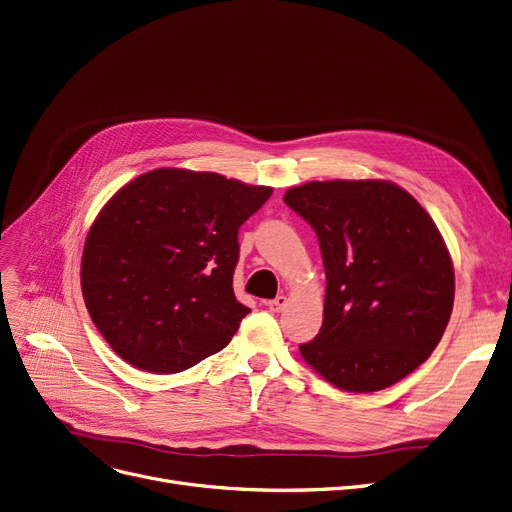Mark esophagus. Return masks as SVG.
I'll return each instance as SVG.
<instances>
[{
  "label": "esophagus",
  "instance_id": "34e87169",
  "mask_svg": "<svg viewBox=\"0 0 512 512\" xmlns=\"http://www.w3.org/2000/svg\"><path fill=\"white\" fill-rule=\"evenodd\" d=\"M265 305H268L272 311H280V309H284V305H286V297H284V295H278L276 299L265 301Z\"/></svg>",
  "mask_w": 512,
  "mask_h": 512
}]
</instances>
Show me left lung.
I'll return each mask as SVG.
<instances>
[{"mask_svg": "<svg viewBox=\"0 0 512 512\" xmlns=\"http://www.w3.org/2000/svg\"><path fill=\"white\" fill-rule=\"evenodd\" d=\"M284 203L314 228L324 320L303 360L351 393L381 391L425 362L454 305V268L435 221L383 180L309 182Z\"/></svg>", "mask_w": 512, "mask_h": 512, "instance_id": "left-lung-1", "label": "left lung"}]
</instances>
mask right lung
Wrapping results in <instances>:
<instances>
[{
  "mask_svg": "<svg viewBox=\"0 0 512 512\" xmlns=\"http://www.w3.org/2000/svg\"><path fill=\"white\" fill-rule=\"evenodd\" d=\"M272 188L188 169L123 186L85 238L81 291L100 335L146 372H182L224 349L249 307L236 301L238 230Z\"/></svg>",
  "mask_w": 512,
  "mask_h": 512,
  "instance_id": "right-lung-1",
  "label": "right lung"
}]
</instances>
